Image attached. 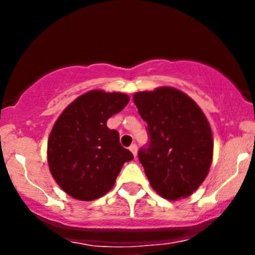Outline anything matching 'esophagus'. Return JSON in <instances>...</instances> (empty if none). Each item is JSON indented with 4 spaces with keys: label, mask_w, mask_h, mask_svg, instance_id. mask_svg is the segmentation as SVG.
<instances>
[{
    "label": "esophagus",
    "mask_w": 255,
    "mask_h": 255,
    "mask_svg": "<svg viewBox=\"0 0 255 255\" xmlns=\"http://www.w3.org/2000/svg\"><path fill=\"white\" fill-rule=\"evenodd\" d=\"M129 150L132 151V153H133V155H134V156H137V150H138V148H137V144H132V145L129 146Z\"/></svg>",
    "instance_id": "esophagus-1"
}]
</instances>
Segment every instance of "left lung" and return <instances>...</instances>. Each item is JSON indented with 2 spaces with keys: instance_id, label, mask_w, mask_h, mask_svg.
Listing matches in <instances>:
<instances>
[{
  "instance_id": "left-lung-1",
  "label": "left lung",
  "mask_w": 255,
  "mask_h": 255,
  "mask_svg": "<svg viewBox=\"0 0 255 255\" xmlns=\"http://www.w3.org/2000/svg\"><path fill=\"white\" fill-rule=\"evenodd\" d=\"M133 101L148 127L138 153L150 186L168 200L187 197L206 179L213 155L212 130L199 105L174 87L135 92Z\"/></svg>"
}]
</instances>
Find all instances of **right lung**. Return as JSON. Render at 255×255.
Instances as JSON below:
<instances>
[{
  "instance_id": "1",
  "label": "right lung",
  "mask_w": 255,
  "mask_h": 255,
  "mask_svg": "<svg viewBox=\"0 0 255 255\" xmlns=\"http://www.w3.org/2000/svg\"><path fill=\"white\" fill-rule=\"evenodd\" d=\"M129 102L122 92L91 90L71 102L54 123L48 139V164L56 184L81 201L104 196L133 154L120 143L107 120Z\"/></svg>"
}]
</instances>
